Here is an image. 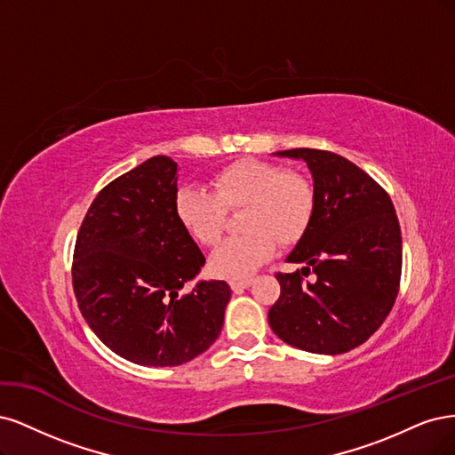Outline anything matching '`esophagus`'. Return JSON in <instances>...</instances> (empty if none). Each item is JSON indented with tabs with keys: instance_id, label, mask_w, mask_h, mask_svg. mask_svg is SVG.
Masks as SVG:
<instances>
[{
	"instance_id": "34e87169",
	"label": "esophagus",
	"mask_w": 455,
	"mask_h": 455,
	"mask_svg": "<svg viewBox=\"0 0 455 455\" xmlns=\"http://www.w3.org/2000/svg\"><path fill=\"white\" fill-rule=\"evenodd\" d=\"M251 283H253V277H243V280H232L230 282V289L232 291H242V289H247Z\"/></svg>"
}]
</instances>
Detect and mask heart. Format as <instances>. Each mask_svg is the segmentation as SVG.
Wrapping results in <instances>:
<instances>
[{
  "label": "heart",
  "mask_w": 455,
  "mask_h": 455,
  "mask_svg": "<svg viewBox=\"0 0 455 455\" xmlns=\"http://www.w3.org/2000/svg\"><path fill=\"white\" fill-rule=\"evenodd\" d=\"M212 190L183 187L175 195V215L200 245H215L228 213L240 212L243 230L212 253L210 268L221 277H245L267 262L275 243L292 245L310 228L315 193L306 175L265 160L242 158L219 170Z\"/></svg>",
  "instance_id": "heart-1"
}]
</instances>
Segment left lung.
<instances>
[{"mask_svg":"<svg viewBox=\"0 0 455 455\" xmlns=\"http://www.w3.org/2000/svg\"><path fill=\"white\" fill-rule=\"evenodd\" d=\"M312 172L315 210L304 238L277 272L282 295L270 307L272 331L312 354H346L384 323L399 292L403 238L386 190L347 158L321 149H289ZM315 274L312 283L303 280Z\"/></svg>","mask_w":455,"mask_h":455,"instance_id":"left-lung-1","label":"left lung"}]
</instances>
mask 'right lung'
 <instances>
[{"label":"right lung","mask_w":455,"mask_h":455,"mask_svg":"<svg viewBox=\"0 0 455 455\" xmlns=\"http://www.w3.org/2000/svg\"><path fill=\"white\" fill-rule=\"evenodd\" d=\"M178 163L158 155L100 190L77 232L71 280L89 327L116 355L178 366L221 332L227 282L183 285L204 267L175 215Z\"/></svg>","instance_id":"obj_1"}]
</instances>
